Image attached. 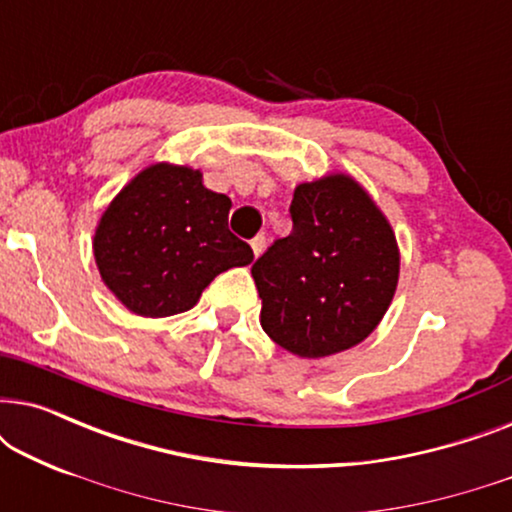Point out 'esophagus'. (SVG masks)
Wrapping results in <instances>:
<instances>
[{
	"mask_svg": "<svg viewBox=\"0 0 512 512\" xmlns=\"http://www.w3.org/2000/svg\"><path fill=\"white\" fill-rule=\"evenodd\" d=\"M263 249H265V237L263 235H256L254 240H251V251H254V256L258 258L263 254Z\"/></svg>",
	"mask_w": 512,
	"mask_h": 512,
	"instance_id": "34e87169",
	"label": "esophagus"
}]
</instances>
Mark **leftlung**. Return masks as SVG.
I'll list each match as a JSON object with an SVG mask.
<instances>
[{
  "label": "left lung",
  "mask_w": 512,
  "mask_h": 512,
  "mask_svg": "<svg viewBox=\"0 0 512 512\" xmlns=\"http://www.w3.org/2000/svg\"><path fill=\"white\" fill-rule=\"evenodd\" d=\"M293 230L251 268L263 331L303 359L352 349L380 326L401 272L396 233L347 172L296 186Z\"/></svg>",
  "instance_id": "1"
}]
</instances>
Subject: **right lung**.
Returning a JSON list of instances; mask_svg holds the SVG:
<instances>
[{
  "instance_id": "right-lung-1",
  "label": "right lung",
  "mask_w": 512,
  "mask_h": 512,
  "mask_svg": "<svg viewBox=\"0 0 512 512\" xmlns=\"http://www.w3.org/2000/svg\"><path fill=\"white\" fill-rule=\"evenodd\" d=\"M230 207L228 195L209 191L195 167L146 165L95 226L104 286L139 317L191 310L216 275L254 261L249 244L228 230Z\"/></svg>"
}]
</instances>
